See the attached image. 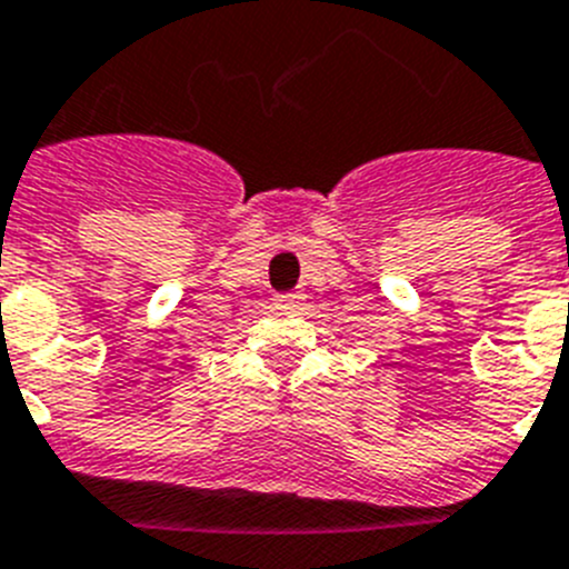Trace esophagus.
<instances>
[{"instance_id": "esophagus-1", "label": "esophagus", "mask_w": 569, "mask_h": 569, "mask_svg": "<svg viewBox=\"0 0 569 569\" xmlns=\"http://www.w3.org/2000/svg\"><path fill=\"white\" fill-rule=\"evenodd\" d=\"M300 295H295V291H286V295H274V306H280V309H295V306H300Z\"/></svg>"}]
</instances>
